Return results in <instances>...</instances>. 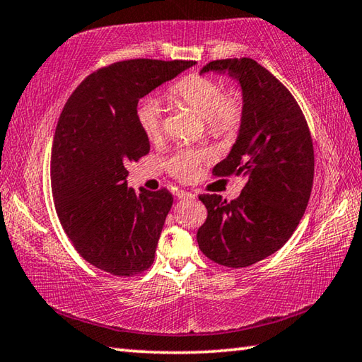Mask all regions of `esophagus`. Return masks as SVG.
<instances>
[{"mask_svg": "<svg viewBox=\"0 0 362 362\" xmlns=\"http://www.w3.org/2000/svg\"><path fill=\"white\" fill-rule=\"evenodd\" d=\"M175 196L179 199H192V198H194V194H192L189 192H185V189H179V192L175 193Z\"/></svg>", "mask_w": 362, "mask_h": 362, "instance_id": "obj_1", "label": "esophagus"}]
</instances>
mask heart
I'll list each match as a JSON object with an SVG mask.
<instances>
[{
    "instance_id": "1",
    "label": "heart",
    "mask_w": 362,
    "mask_h": 362,
    "mask_svg": "<svg viewBox=\"0 0 362 362\" xmlns=\"http://www.w3.org/2000/svg\"><path fill=\"white\" fill-rule=\"evenodd\" d=\"M169 99L177 105H185L204 118L207 132L216 139L235 137L243 124L246 103L241 90L231 89L225 93L222 81L204 75H189L179 79L169 89ZM137 124L145 137L156 142L164 134V119L159 103L145 99L136 112ZM206 159V155L194 150H179L169 158L168 170L179 180H192Z\"/></svg>"
}]
</instances>
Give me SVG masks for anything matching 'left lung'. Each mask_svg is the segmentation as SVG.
Masks as SVG:
<instances>
[{
  "mask_svg": "<svg viewBox=\"0 0 362 362\" xmlns=\"http://www.w3.org/2000/svg\"><path fill=\"white\" fill-rule=\"evenodd\" d=\"M206 71H228L246 103L236 144L212 175L247 182L230 203L218 194L199 196L207 218L196 240L207 259L244 268L283 247L302 220L313 187V140L289 89L254 59L212 60Z\"/></svg>",
  "mask_w": 362,
  "mask_h": 362,
  "instance_id": "obj_1",
  "label": "left lung"
}]
</instances>
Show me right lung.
Wrapping results in <instances>:
<instances>
[{
    "mask_svg": "<svg viewBox=\"0 0 362 362\" xmlns=\"http://www.w3.org/2000/svg\"><path fill=\"white\" fill-rule=\"evenodd\" d=\"M192 65L132 59L103 66L73 90L60 113L51 156L54 206L73 247L102 272L134 276L155 260L174 198L168 188H127L126 164L150 151L137 103Z\"/></svg>",
    "mask_w": 362,
    "mask_h": 362,
    "instance_id": "add662e5",
    "label": "right lung"
}]
</instances>
